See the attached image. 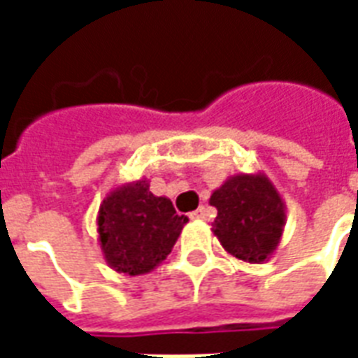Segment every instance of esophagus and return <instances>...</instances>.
Masks as SVG:
<instances>
[{
    "instance_id": "esophagus-1",
    "label": "esophagus",
    "mask_w": 358,
    "mask_h": 358,
    "mask_svg": "<svg viewBox=\"0 0 358 358\" xmlns=\"http://www.w3.org/2000/svg\"><path fill=\"white\" fill-rule=\"evenodd\" d=\"M189 218H192V220H205V218H207V209H205V207L195 209L194 213H189Z\"/></svg>"
}]
</instances>
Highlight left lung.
Here are the masks:
<instances>
[{
    "mask_svg": "<svg viewBox=\"0 0 358 358\" xmlns=\"http://www.w3.org/2000/svg\"><path fill=\"white\" fill-rule=\"evenodd\" d=\"M209 203L218 210L213 232L230 255L261 264L276 253L285 203L266 174H234L210 194Z\"/></svg>",
    "mask_w": 358,
    "mask_h": 358,
    "instance_id": "1",
    "label": "left lung"
}]
</instances>
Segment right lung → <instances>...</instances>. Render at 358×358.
Masks as SVG:
<instances>
[{"label":"right lung","mask_w":358,"mask_h":358,"mask_svg":"<svg viewBox=\"0 0 358 358\" xmlns=\"http://www.w3.org/2000/svg\"><path fill=\"white\" fill-rule=\"evenodd\" d=\"M187 217L176 215L169 197L149 192L140 178L110 189L97 213V241L110 268L140 276L163 263Z\"/></svg>","instance_id":"right-lung-1"}]
</instances>
